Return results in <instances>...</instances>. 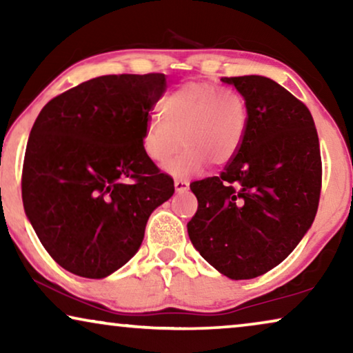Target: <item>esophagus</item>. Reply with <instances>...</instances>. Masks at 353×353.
<instances>
[{
    "label": "esophagus",
    "mask_w": 353,
    "mask_h": 353,
    "mask_svg": "<svg viewBox=\"0 0 353 353\" xmlns=\"http://www.w3.org/2000/svg\"><path fill=\"white\" fill-rule=\"evenodd\" d=\"M190 188V181L188 180H175V190L176 192H183Z\"/></svg>",
    "instance_id": "obj_1"
}]
</instances>
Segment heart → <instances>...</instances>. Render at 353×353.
I'll use <instances>...</instances> for the list:
<instances>
[{"instance_id": "1", "label": "heart", "mask_w": 353, "mask_h": 353, "mask_svg": "<svg viewBox=\"0 0 353 353\" xmlns=\"http://www.w3.org/2000/svg\"><path fill=\"white\" fill-rule=\"evenodd\" d=\"M162 117L152 115L144 125L143 149L152 162L168 165L175 176L201 172L209 161L225 165L243 146L249 125L244 96L212 81H186L161 103Z\"/></svg>"}]
</instances>
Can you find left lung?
Returning <instances> with one entry per match:
<instances>
[{
  "label": "left lung",
  "instance_id": "1",
  "mask_svg": "<svg viewBox=\"0 0 353 353\" xmlns=\"http://www.w3.org/2000/svg\"><path fill=\"white\" fill-rule=\"evenodd\" d=\"M244 96V143L219 176L191 183L197 212L188 223L194 248L221 274L250 279L270 272L315 220L321 154L302 101L260 75L223 77Z\"/></svg>",
  "mask_w": 353,
  "mask_h": 353
}]
</instances>
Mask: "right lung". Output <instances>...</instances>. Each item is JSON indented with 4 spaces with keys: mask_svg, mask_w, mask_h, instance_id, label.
<instances>
[{
    "mask_svg": "<svg viewBox=\"0 0 353 353\" xmlns=\"http://www.w3.org/2000/svg\"><path fill=\"white\" fill-rule=\"evenodd\" d=\"M163 74L103 75L52 98L33 123L23 209L67 272L105 278L138 252L149 215L175 191L146 156L144 125Z\"/></svg>",
    "mask_w": 353,
    "mask_h": 353,
    "instance_id": "obj_1",
    "label": "right lung"
}]
</instances>
